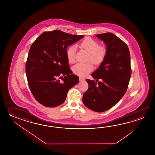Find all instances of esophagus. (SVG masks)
Listing matches in <instances>:
<instances>
[{"label":"esophagus","mask_w":155,"mask_h":155,"mask_svg":"<svg viewBox=\"0 0 155 155\" xmlns=\"http://www.w3.org/2000/svg\"><path fill=\"white\" fill-rule=\"evenodd\" d=\"M85 79H84V78H81V77H79V81H85Z\"/></svg>","instance_id":"esophagus-1"}]
</instances>
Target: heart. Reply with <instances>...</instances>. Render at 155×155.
Listing matches in <instances>:
<instances>
[{
    "instance_id": "heart-1",
    "label": "heart",
    "mask_w": 155,
    "mask_h": 155,
    "mask_svg": "<svg viewBox=\"0 0 155 155\" xmlns=\"http://www.w3.org/2000/svg\"><path fill=\"white\" fill-rule=\"evenodd\" d=\"M80 47L88 53L87 61H91L96 65L102 63L105 58L106 49L105 46L99 45L98 42L90 37H87L82 40L80 44ZM76 46H69L66 51V58L70 64L76 61ZM93 70L92 63H78L73 66V71L74 74L79 76H85Z\"/></svg>"
}]
</instances>
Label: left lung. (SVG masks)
<instances>
[{"label": "left lung", "instance_id": "left-lung-1", "mask_svg": "<svg viewBox=\"0 0 155 155\" xmlns=\"http://www.w3.org/2000/svg\"><path fill=\"white\" fill-rule=\"evenodd\" d=\"M96 36L105 43L106 54L99 69L91 74L98 83L86 80L89 88L82 102L92 111L101 112L115 105L126 92L131 75V58L126 44L115 34L106 33Z\"/></svg>", "mask_w": 155, "mask_h": 155}]
</instances>
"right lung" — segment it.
I'll list each match as a JSON object with an SVG mask.
<instances>
[{
  "instance_id": "right-lung-1",
  "label": "right lung",
  "mask_w": 155,
  "mask_h": 155,
  "mask_svg": "<svg viewBox=\"0 0 155 155\" xmlns=\"http://www.w3.org/2000/svg\"><path fill=\"white\" fill-rule=\"evenodd\" d=\"M84 37L59 30L42 33L30 46L25 65L30 90L41 105L54 107L65 101L70 89L79 82L66 58L68 46ZM64 76L63 82L57 79Z\"/></svg>"
}]
</instances>
